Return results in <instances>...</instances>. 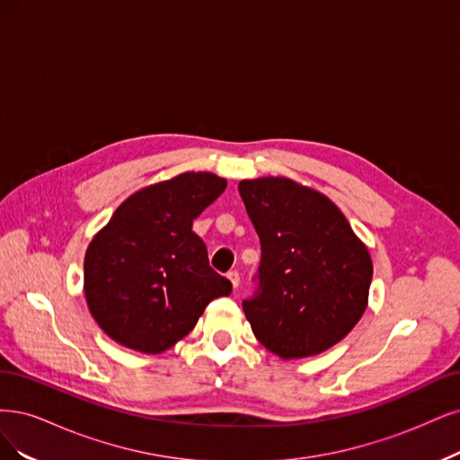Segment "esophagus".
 <instances>
[{"label": "esophagus", "mask_w": 460, "mask_h": 460, "mask_svg": "<svg viewBox=\"0 0 460 460\" xmlns=\"http://www.w3.org/2000/svg\"><path fill=\"white\" fill-rule=\"evenodd\" d=\"M227 279L231 280V285H233V288H236V287H239V285H241V275H239V273H236V271H229V273H227Z\"/></svg>", "instance_id": "34e87169"}]
</instances>
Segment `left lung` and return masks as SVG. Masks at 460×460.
Segmentation results:
<instances>
[{
	"instance_id": "1",
	"label": "left lung",
	"mask_w": 460,
	"mask_h": 460,
	"mask_svg": "<svg viewBox=\"0 0 460 460\" xmlns=\"http://www.w3.org/2000/svg\"><path fill=\"white\" fill-rule=\"evenodd\" d=\"M239 192L261 243L258 290L243 302L252 332L280 359L332 348L368 305L365 243L327 195L288 177L243 180Z\"/></svg>"
}]
</instances>
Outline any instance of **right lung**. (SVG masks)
Segmentation results:
<instances>
[{
	"mask_svg": "<svg viewBox=\"0 0 460 460\" xmlns=\"http://www.w3.org/2000/svg\"><path fill=\"white\" fill-rule=\"evenodd\" d=\"M212 172H185L143 187L118 206L84 258V294L99 329L141 353L185 338L231 283L208 263L192 219L226 190Z\"/></svg>",
	"mask_w": 460,
	"mask_h": 460,
	"instance_id": "right-lung-1",
	"label": "right lung"
}]
</instances>
